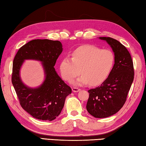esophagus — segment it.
I'll list each match as a JSON object with an SVG mask.
<instances>
[{
    "mask_svg": "<svg viewBox=\"0 0 146 146\" xmlns=\"http://www.w3.org/2000/svg\"><path fill=\"white\" fill-rule=\"evenodd\" d=\"M72 91H73L74 92H78L79 91H80V89L78 88V87H73V88H72Z\"/></svg>",
    "mask_w": 146,
    "mask_h": 146,
    "instance_id": "1",
    "label": "esophagus"
}]
</instances>
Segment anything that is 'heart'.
<instances>
[{"label":"heart","mask_w":146,"mask_h":146,"mask_svg":"<svg viewBox=\"0 0 146 146\" xmlns=\"http://www.w3.org/2000/svg\"><path fill=\"white\" fill-rule=\"evenodd\" d=\"M114 62V55L110 50L84 45L71 53V58L68 56L63 58L60 62L59 70L62 78L66 82H71L81 73L82 75L76 84L82 85L89 82L92 86H97L107 78Z\"/></svg>","instance_id":"1"}]
</instances>
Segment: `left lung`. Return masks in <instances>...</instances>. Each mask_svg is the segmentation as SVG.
<instances>
[{"label": "left lung", "instance_id": "1", "mask_svg": "<svg viewBox=\"0 0 146 146\" xmlns=\"http://www.w3.org/2000/svg\"><path fill=\"white\" fill-rule=\"evenodd\" d=\"M112 47L115 64L108 78L101 86L88 91L86 108L96 118L109 117L117 113L125 103L134 79L133 60L123 44L110 37H100Z\"/></svg>", "mask_w": 146, "mask_h": 146}]
</instances>
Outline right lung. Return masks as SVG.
Masks as SVG:
<instances>
[{
    "mask_svg": "<svg viewBox=\"0 0 146 146\" xmlns=\"http://www.w3.org/2000/svg\"><path fill=\"white\" fill-rule=\"evenodd\" d=\"M59 41L34 39L18 50L13 60L11 81L20 104L33 117L52 121L61 112L66 96L71 88L62 80L54 66L62 52ZM25 59H36L43 62L46 77L36 89L28 88L19 78V69Z\"/></svg>",
    "mask_w": 146,
    "mask_h": 146,
    "instance_id": "obj_1",
    "label": "right lung"
}]
</instances>
